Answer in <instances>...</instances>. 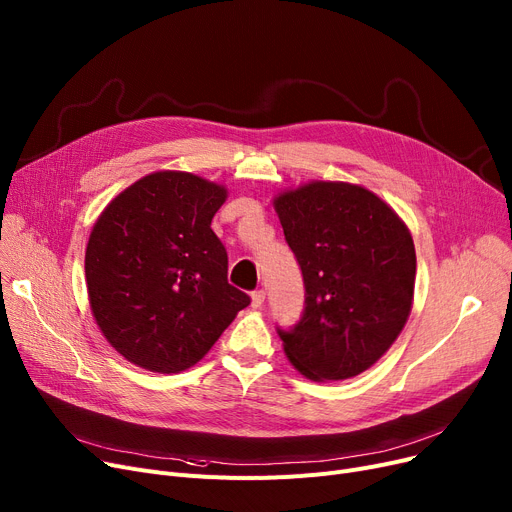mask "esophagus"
Masks as SVG:
<instances>
[{
	"label": "esophagus",
	"instance_id": "1",
	"mask_svg": "<svg viewBox=\"0 0 512 512\" xmlns=\"http://www.w3.org/2000/svg\"><path fill=\"white\" fill-rule=\"evenodd\" d=\"M263 301H265V292H263V290H255V292L251 294V305H253V309H261V307H263Z\"/></svg>",
	"mask_w": 512,
	"mask_h": 512
}]
</instances>
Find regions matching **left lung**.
Segmentation results:
<instances>
[{
	"label": "left lung",
	"mask_w": 512,
	"mask_h": 512,
	"mask_svg": "<svg viewBox=\"0 0 512 512\" xmlns=\"http://www.w3.org/2000/svg\"><path fill=\"white\" fill-rule=\"evenodd\" d=\"M305 280V311L278 330L313 382L348 380L394 344L413 307L417 257L400 215L361 184L311 180L274 197Z\"/></svg>",
	"instance_id": "8db88e82"
}]
</instances>
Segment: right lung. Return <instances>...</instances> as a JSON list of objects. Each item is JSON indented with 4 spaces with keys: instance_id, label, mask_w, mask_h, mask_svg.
Masks as SVG:
<instances>
[{
    "instance_id": "right-lung-1",
    "label": "right lung",
    "mask_w": 512,
    "mask_h": 512,
    "mask_svg": "<svg viewBox=\"0 0 512 512\" xmlns=\"http://www.w3.org/2000/svg\"><path fill=\"white\" fill-rule=\"evenodd\" d=\"M228 191L161 170L114 197L85 253L89 305L105 340L130 363L180 373L199 363L251 299L228 284L211 220Z\"/></svg>"
}]
</instances>
